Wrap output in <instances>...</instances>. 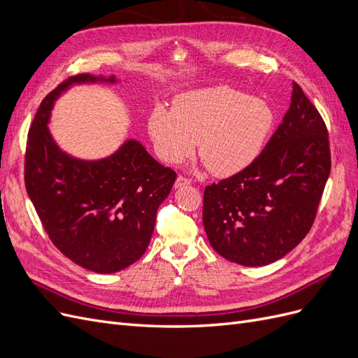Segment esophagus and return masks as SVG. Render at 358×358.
<instances>
[{
  "label": "esophagus",
  "instance_id": "obj_1",
  "mask_svg": "<svg viewBox=\"0 0 358 358\" xmlns=\"http://www.w3.org/2000/svg\"><path fill=\"white\" fill-rule=\"evenodd\" d=\"M189 183H191L189 179L183 178V176H178V179L175 182V188H182V187H185V185H189Z\"/></svg>",
  "mask_w": 358,
  "mask_h": 358
}]
</instances>
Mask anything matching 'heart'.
<instances>
[{
	"label": "heart",
	"mask_w": 358,
	"mask_h": 358,
	"mask_svg": "<svg viewBox=\"0 0 358 358\" xmlns=\"http://www.w3.org/2000/svg\"><path fill=\"white\" fill-rule=\"evenodd\" d=\"M276 124L270 104L231 86L192 90L173 107L158 104L148 119L157 154L169 164L199 155L215 176H233L263 152Z\"/></svg>",
	"instance_id": "obj_1"
}]
</instances>
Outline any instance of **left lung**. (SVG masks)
<instances>
[{
  "instance_id": "1",
  "label": "left lung",
  "mask_w": 358,
  "mask_h": 358,
  "mask_svg": "<svg viewBox=\"0 0 358 358\" xmlns=\"http://www.w3.org/2000/svg\"><path fill=\"white\" fill-rule=\"evenodd\" d=\"M330 166L326 124L294 82L289 109L259 157L204 189L203 225L212 248L248 267L287 255L310 230Z\"/></svg>"
}]
</instances>
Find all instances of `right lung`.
Here are the masks:
<instances>
[{
	"mask_svg": "<svg viewBox=\"0 0 358 358\" xmlns=\"http://www.w3.org/2000/svg\"><path fill=\"white\" fill-rule=\"evenodd\" d=\"M116 82L86 73L62 82L41 101L25 155L27 192L50 241L95 273L119 272L145 254L157 210L176 180L134 138L101 159L76 158L53 140L48 125L61 94L74 85Z\"/></svg>",
	"mask_w": 358,
	"mask_h": 358,
	"instance_id": "right-lung-1",
	"label": "right lung"
}]
</instances>
